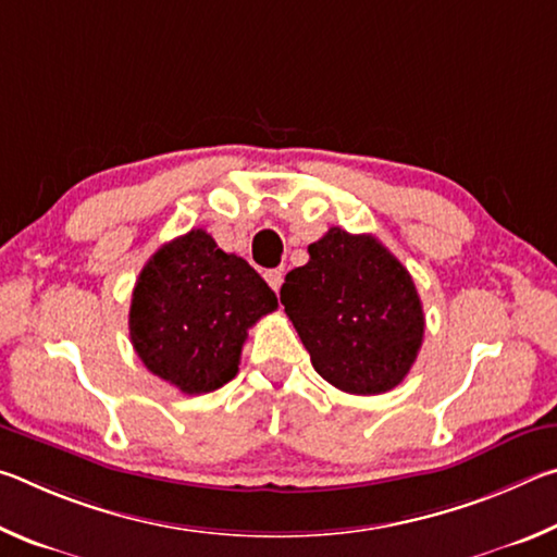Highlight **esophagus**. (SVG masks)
<instances>
[{
    "label": "esophagus",
    "instance_id": "esophagus-1",
    "mask_svg": "<svg viewBox=\"0 0 557 557\" xmlns=\"http://www.w3.org/2000/svg\"><path fill=\"white\" fill-rule=\"evenodd\" d=\"M282 277H285V275H282V270H268V272H265L268 285H270L272 289H275V292H280V287H282Z\"/></svg>",
    "mask_w": 557,
    "mask_h": 557
}]
</instances>
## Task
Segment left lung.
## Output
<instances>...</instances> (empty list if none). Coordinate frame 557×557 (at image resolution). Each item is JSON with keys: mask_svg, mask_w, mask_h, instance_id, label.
<instances>
[{"mask_svg": "<svg viewBox=\"0 0 557 557\" xmlns=\"http://www.w3.org/2000/svg\"><path fill=\"white\" fill-rule=\"evenodd\" d=\"M280 289L289 322L334 388L381 395L412 369L425 314L410 272L373 235L329 228Z\"/></svg>", "mask_w": 557, "mask_h": 557, "instance_id": "1", "label": "left lung"}]
</instances>
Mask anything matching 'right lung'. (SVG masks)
Masks as SVG:
<instances>
[{
	"label": "right lung",
	"instance_id": "right-lung-1",
	"mask_svg": "<svg viewBox=\"0 0 557 557\" xmlns=\"http://www.w3.org/2000/svg\"><path fill=\"white\" fill-rule=\"evenodd\" d=\"M277 309L275 292L201 228L159 248L137 277L129 338L143 363L186 395L235 379L248 329Z\"/></svg>",
	"mask_w": 557,
	"mask_h": 557
}]
</instances>
